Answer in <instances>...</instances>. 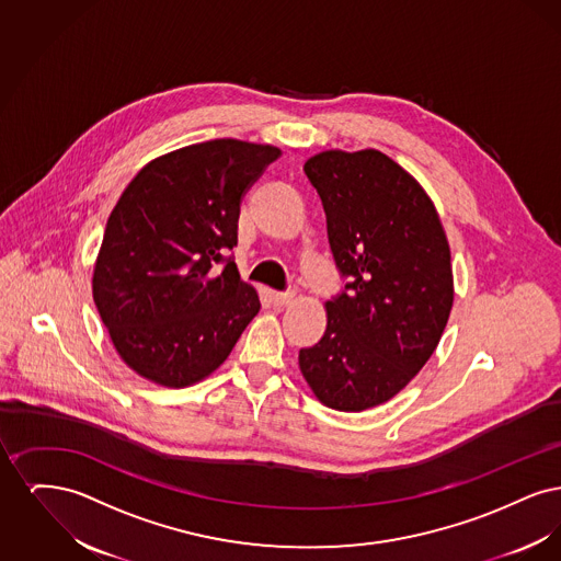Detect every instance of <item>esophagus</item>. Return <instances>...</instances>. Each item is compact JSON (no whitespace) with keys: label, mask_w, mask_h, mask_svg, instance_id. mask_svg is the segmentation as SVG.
<instances>
[{"label":"esophagus","mask_w":561,"mask_h":561,"mask_svg":"<svg viewBox=\"0 0 561 561\" xmlns=\"http://www.w3.org/2000/svg\"><path fill=\"white\" fill-rule=\"evenodd\" d=\"M271 300L275 307H286L294 300V293H273L271 294Z\"/></svg>","instance_id":"1"}]
</instances>
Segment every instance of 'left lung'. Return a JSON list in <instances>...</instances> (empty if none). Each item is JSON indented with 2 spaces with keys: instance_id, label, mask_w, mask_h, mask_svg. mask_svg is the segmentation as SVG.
I'll return each mask as SVG.
<instances>
[{
  "instance_id": "obj_1",
  "label": "left lung",
  "mask_w": 561,
  "mask_h": 561,
  "mask_svg": "<svg viewBox=\"0 0 561 561\" xmlns=\"http://www.w3.org/2000/svg\"><path fill=\"white\" fill-rule=\"evenodd\" d=\"M345 293L325 302L320 343L298 366L328 408L362 412L396 398L439 345L454 302L450 245L427 191L376 149L305 161Z\"/></svg>"
}]
</instances>
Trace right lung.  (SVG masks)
Here are the masks:
<instances>
[{
  "label": "right lung",
  "mask_w": 561,
  "mask_h": 561,
  "mask_svg": "<svg viewBox=\"0 0 561 561\" xmlns=\"http://www.w3.org/2000/svg\"><path fill=\"white\" fill-rule=\"evenodd\" d=\"M282 151L238 138L181 147L124 188L94 263L92 296L122 362L183 389L216 373L261 309L222 252L245 191Z\"/></svg>",
  "instance_id": "obj_1"
}]
</instances>
